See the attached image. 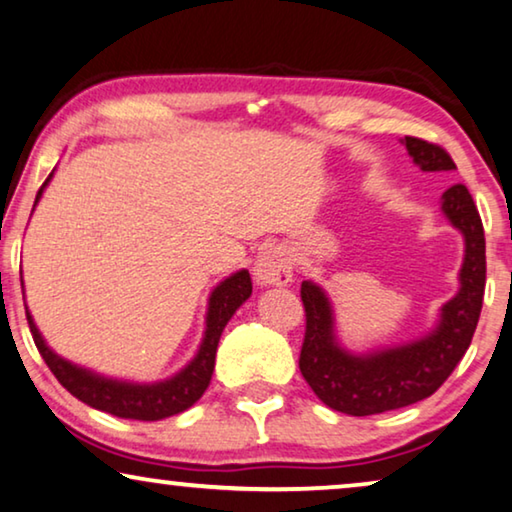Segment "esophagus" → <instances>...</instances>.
<instances>
[{
  "label": "esophagus",
  "instance_id": "esophagus-1",
  "mask_svg": "<svg viewBox=\"0 0 512 512\" xmlns=\"http://www.w3.org/2000/svg\"><path fill=\"white\" fill-rule=\"evenodd\" d=\"M293 279V256L284 247H268L254 263V281L258 286H286Z\"/></svg>",
  "mask_w": 512,
  "mask_h": 512
}]
</instances>
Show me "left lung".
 <instances>
[{"label":"left lung","mask_w":512,"mask_h":512,"mask_svg":"<svg viewBox=\"0 0 512 512\" xmlns=\"http://www.w3.org/2000/svg\"><path fill=\"white\" fill-rule=\"evenodd\" d=\"M402 145L420 170H455L453 159L439 145L406 136ZM441 212L464 238L459 291L439 309L434 328L411 342L353 353L337 337L335 309L316 281H302L307 311L300 372L325 406L348 416H374L416 404L434 395L453 374L476 332L485 295L483 221L464 184L441 196Z\"/></svg>","instance_id":"8db88e82"}]
</instances>
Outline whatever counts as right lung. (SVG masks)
<instances>
[{
  "mask_svg": "<svg viewBox=\"0 0 512 512\" xmlns=\"http://www.w3.org/2000/svg\"><path fill=\"white\" fill-rule=\"evenodd\" d=\"M53 175L55 170L48 175V180L43 182L39 194H36L34 207L41 201L43 191H46L50 180H53ZM249 295V270H238L233 272L231 277L219 281V284L212 288L210 298H207L205 332L196 355L180 369V372L168 376L164 381L154 383L113 379V376H103L87 367H80L76 362L62 358V355L55 353L53 348L46 344V339H43L41 330L36 328L34 316L29 314V309L27 321L41 358L46 360L50 372L57 376V381L62 383L73 397H78L80 402L92 406V409H99L117 418L161 420L175 416V413L187 411L189 406H194L198 399L203 397V392L207 390V385H210L214 372V358H217L221 332H224L226 323L231 321L235 311L249 300ZM22 298H25V291H22Z\"/></svg>",
  "mask_w": 512,
  "mask_h": 512,
  "instance_id": "add662e5",
  "label": "right lung"
}]
</instances>
